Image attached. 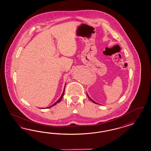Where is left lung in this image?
<instances>
[{"mask_svg":"<svg viewBox=\"0 0 151 151\" xmlns=\"http://www.w3.org/2000/svg\"><path fill=\"white\" fill-rule=\"evenodd\" d=\"M87 96H88V99H90V100L92 102H93V103H94V104H98V103H97V102H95V101H94L92 100L91 99V98H90V97H89V96H88V94H87Z\"/></svg>","mask_w":151,"mask_h":151,"instance_id":"obj_1","label":"left lung"}]
</instances>
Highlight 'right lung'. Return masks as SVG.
Returning a JSON list of instances; mask_svg holds the SVG:
<instances>
[{
    "label": "right lung",
    "instance_id": "add662e5",
    "mask_svg": "<svg viewBox=\"0 0 151 151\" xmlns=\"http://www.w3.org/2000/svg\"><path fill=\"white\" fill-rule=\"evenodd\" d=\"M65 86H66V83H65V87H64V91H63V94H62V95H61V97H60L59 99L57 101L55 102V104H54L50 106H49V107H47V109H49V108H50V107H52L53 106L56 105L58 103H59V102H60L61 101V100H62V99H63V96H64V93H65Z\"/></svg>",
    "mask_w": 151,
    "mask_h": 151
}]
</instances>
